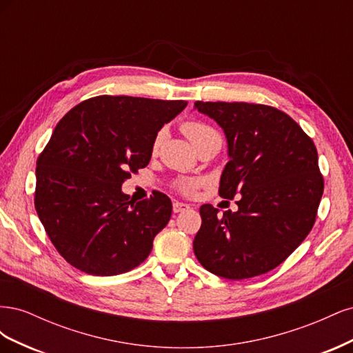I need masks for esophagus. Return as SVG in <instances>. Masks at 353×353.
Segmentation results:
<instances>
[{"label":"esophagus","instance_id":"34e87169","mask_svg":"<svg viewBox=\"0 0 353 353\" xmlns=\"http://www.w3.org/2000/svg\"><path fill=\"white\" fill-rule=\"evenodd\" d=\"M174 212L175 213H179V212H185L190 209V206L187 205V203H181V201H174V206H172Z\"/></svg>","mask_w":353,"mask_h":353}]
</instances>
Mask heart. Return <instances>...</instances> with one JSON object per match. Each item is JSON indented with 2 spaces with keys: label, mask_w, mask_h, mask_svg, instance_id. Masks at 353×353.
Masks as SVG:
<instances>
[{
  "label": "heart",
  "mask_w": 353,
  "mask_h": 353,
  "mask_svg": "<svg viewBox=\"0 0 353 353\" xmlns=\"http://www.w3.org/2000/svg\"><path fill=\"white\" fill-rule=\"evenodd\" d=\"M184 132L187 134V137L191 140V143H196L199 138L205 137L210 132H215L212 130L210 126L205 125V123H200V122H188L184 125ZM168 135V130L166 128H160V130L157 131L156 137H154V141H153V148L154 150H157V148L162 145V143L165 141V138ZM197 181H183V183L179 184V188L184 191V193H190V191H193L196 187H197Z\"/></svg>",
  "instance_id": "b5f03b06"
}]
</instances>
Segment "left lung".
Here are the masks:
<instances>
[{"label": "left lung", "mask_w": 353, "mask_h": 353, "mask_svg": "<svg viewBox=\"0 0 353 353\" xmlns=\"http://www.w3.org/2000/svg\"><path fill=\"white\" fill-rule=\"evenodd\" d=\"M227 137L219 196L239 210L200 208L193 249L209 272L244 280L276 268L312 230L324 191L314 141L284 112L263 104L196 101Z\"/></svg>", "instance_id": "1"}]
</instances>
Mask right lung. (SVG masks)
I'll use <instances>...</instances> for the list:
<instances>
[{"label":"right lung","instance_id":"right-lung-1","mask_svg":"<svg viewBox=\"0 0 353 353\" xmlns=\"http://www.w3.org/2000/svg\"><path fill=\"white\" fill-rule=\"evenodd\" d=\"M185 105L100 95L61 117L37 160L35 209L51 243L74 268L117 275L150 254L172 203L159 191L135 203L121 187L148 165L157 131Z\"/></svg>","mask_w":353,"mask_h":353}]
</instances>
